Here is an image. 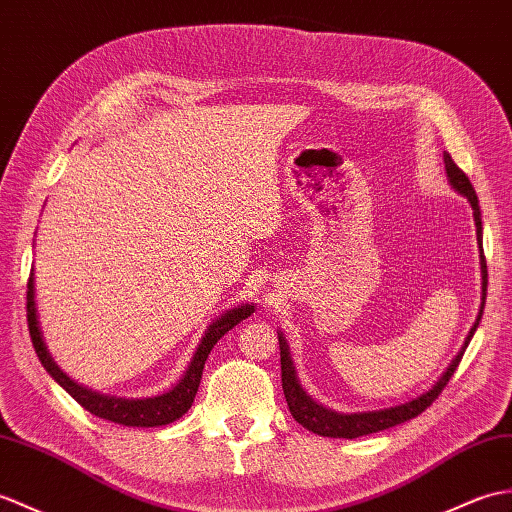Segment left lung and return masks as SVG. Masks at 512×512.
<instances>
[{"label": "left lung", "instance_id": "left-lung-1", "mask_svg": "<svg viewBox=\"0 0 512 512\" xmlns=\"http://www.w3.org/2000/svg\"><path fill=\"white\" fill-rule=\"evenodd\" d=\"M445 172H447V181L449 185L456 189L460 196H465L471 202L473 209V220H475V235H478V248H480V268H482V305L478 318L469 331V336L462 344V349L458 351V355L451 364L447 366V371L441 375V379L427 390L423 395H419L417 399L401 403V406L395 408H384V410H373V412H353V414H340L329 408H323L320 403H316L307 392L303 390L299 377H296V368L292 362L290 355V347L285 342V336L279 334V349H281V386H283V395L285 401H288V408L292 412V417L296 423H301L305 430H310L318 436H329V438H358V436H366L373 432H382L388 430V427H395L403 421H410L414 417L432 406V401L438 399L441 390L447 386V382L454 375V371L458 368L462 355H465L467 344L471 342L475 329L480 325V318L484 312V299H486V283H489V275H486V259H484V248H482V213H480V205H478V196H475V189L471 185V181L467 178V174L462 172L458 165L454 163V159L449 157L445 152Z\"/></svg>", "mask_w": 512, "mask_h": 512}]
</instances>
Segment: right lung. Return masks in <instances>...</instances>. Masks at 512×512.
Returning <instances> with one entry per match:
<instances>
[{"instance_id": "right-lung-1", "label": "right lung", "mask_w": 512, "mask_h": 512, "mask_svg": "<svg viewBox=\"0 0 512 512\" xmlns=\"http://www.w3.org/2000/svg\"><path fill=\"white\" fill-rule=\"evenodd\" d=\"M253 312H255V305L244 303L240 307H233V310H229V312H224L216 320V323H211L205 331V336H202L194 358L187 366L185 375L178 379V384L172 390L163 392V395H157V397H148V399H122V397L100 395V392L80 386L74 382V379L67 377L61 371V366L54 362L50 351H47L41 327H39L37 301H34V268H32L30 279H28V329H30L34 351H37L45 371L50 373L54 382L58 386H63L87 412L95 414V417H100V419L128 425V427H159V425H168L176 419H181L183 414L192 408L194 397H196L198 386H200L202 368H205V362L209 358L213 344H216L237 323H242V320L251 316Z\"/></svg>"}]
</instances>
